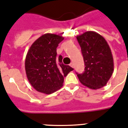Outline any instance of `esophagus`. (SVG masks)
<instances>
[{"instance_id": "obj_1", "label": "esophagus", "mask_w": 128, "mask_h": 128, "mask_svg": "<svg viewBox=\"0 0 128 128\" xmlns=\"http://www.w3.org/2000/svg\"><path fill=\"white\" fill-rule=\"evenodd\" d=\"M70 66H71L72 68H74V63H73V62H71V63L70 64Z\"/></svg>"}]
</instances>
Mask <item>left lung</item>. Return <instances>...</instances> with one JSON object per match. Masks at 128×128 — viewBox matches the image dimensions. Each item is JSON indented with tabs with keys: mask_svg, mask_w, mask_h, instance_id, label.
I'll return each mask as SVG.
<instances>
[{
	"mask_svg": "<svg viewBox=\"0 0 128 128\" xmlns=\"http://www.w3.org/2000/svg\"><path fill=\"white\" fill-rule=\"evenodd\" d=\"M85 63V71L78 74L83 85L92 89L102 88L114 71V60L108 44L102 35L94 32H86L77 36Z\"/></svg>",
	"mask_w": 128,
	"mask_h": 128,
	"instance_id": "8db88e82",
	"label": "left lung"
}]
</instances>
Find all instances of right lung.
I'll return each mask as SVG.
<instances>
[{
    "label": "right lung",
    "mask_w": 128,
    "mask_h": 128,
    "mask_svg": "<svg viewBox=\"0 0 128 128\" xmlns=\"http://www.w3.org/2000/svg\"><path fill=\"white\" fill-rule=\"evenodd\" d=\"M64 37L46 34L30 46L25 61L28 81L40 93H52L62 88L64 78L74 68L62 63V56L56 57V48Z\"/></svg>",
    "instance_id": "obj_1"
}]
</instances>
